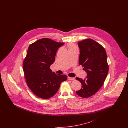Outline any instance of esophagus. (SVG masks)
Instances as JSON below:
<instances>
[{"instance_id": "34e87169", "label": "esophagus", "mask_w": 128, "mask_h": 128, "mask_svg": "<svg viewBox=\"0 0 128 128\" xmlns=\"http://www.w3.org/2000/svg\"><path fill=\"white\" fill-rule=\"evenodd\" d=\"M68 80H75V78L74 77H68Z\"/></svg>"}]
</instances>
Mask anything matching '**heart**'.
<instances>
[{"label":"heart","instance_id":"heart-1","mask_svg":"<svg viewBox=\"0 0 128 128\" xmlns=\"http://www.w3.org/2000/svg\"><path fill=\"white\" fill-rule=\"evenodd\" d=\"M76 48L73 44H70L69 46H68V49L70 50V49H72Z\"/></svg>","mask_w":128,"mask_h":128}]
</instances>
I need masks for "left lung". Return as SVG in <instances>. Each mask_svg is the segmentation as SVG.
Listing matches in <instances>:
<instances>
[{"instance_id": "1", "label": "left lung", "mask_w": 128, "mask_h": 128, "mask_svg": "<svg viewBox=\"0 0 128 128\" xmlns=\"http://www.w3.org/2000/svg\"><path fill=\"white\" fill-rule=\"evenodd\" d=\"M79 63L87 73L84 80L77 77L82 88L76 94L80 97L88 98L94 94L103 85L108 75L109 67L106 53L99 43L91 39L79 42Z\"/></svg>"}]
</instances>
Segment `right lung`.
Here are the masks:
<instances>
[{
	"label": "right lung",
	"mask_w": 128,
	"mask_h": 128,
	"mask_svg": "<svg viewBox=\"0 0 128 128\" xmlns=\"http://www.w3.org/2000/svg\"><path fill=\"white\" fill-rule=\"evenodd\" d=\"M64 44L44 38L28 48L23 62L24 72L28 86L39 98L46 99L53 96L61 82L67 80L66 75L56 74L50 69L58 49Z\"/></svg>",
	"instance_id": "right-lung-1"
}]
</instances>
